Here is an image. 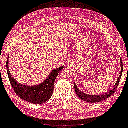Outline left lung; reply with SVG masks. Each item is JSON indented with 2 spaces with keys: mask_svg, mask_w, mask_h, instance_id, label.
Here are the masks:
<instances>
[{
  "mask_svg": "<svg viewBox=\"0 0 128 128\" xmlns=\"http://www.w3.org/2000/svg\"><path fill=\"white\" fill-rule=\"evenodd\" d=\"M120 64H121L120 74V75L119 77H118L117 81L116 82V84L114 85V86L113 88V89H112L110 90V91H109L108 92L105 93V94H102L99 95V96H98V95L97 96L89 95L88 94H85V93H83L82 91H81L80 90H79L77 86H76V84H75V82H74V88H75V90H76V93L78 95V96H79L80 99H82V100L83 101L91 102V103H95V102H98L104 101V100H106L107 98L110 97V96H111L114 94V93L116 90L118 85H119V82H120V80L121 78L122 74V73L123 72V67L122 60L121 58H120Z\"/></svg>",
  "mask_w": 128,
  "mask_h": 128,
  "instance_id": "left-lung-1",
  "label": "left lung"
}]
</instances>
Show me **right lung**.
I'll list each match as a JSON object with an SVG mask.
<instances>
[{
    "instance_id": "add662e5",
    "label": "right lung",
    "mask_w": 128,
    "mask_h": 128,
    "mask_svg": "<svg viewBox=\"0 0 128 128\" xmlns=\"http://www.w3.org/2000/svg\"><path fill=\"white\" fill-rule=\"evenodd\" d=\"M7 72L11 85L17 95L24 100L34 104H41L51 98L53 93L54 83L58 73L64 69L62 66L52 70L47 78L40 85L26 86L17 82L12 77L8 69V58L6 61Z\"/></svg>"
}]
</instances>
